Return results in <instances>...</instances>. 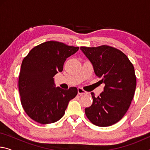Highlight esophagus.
Returning <instances> with one entry per match:
<instances>
[{
	"instance_id": "esophagus-1",
	"label": "esophagus",
	"mask_w": 150,
	"mask_h": 150,
	"mask_svg": "<svg viewBox=\"0 0 150 150\" xmlns=\"http://www.w3.org/2000/svg\"><path fill=\"white\" fill-rule=\"evenodd\" d=\"M77 91H78V94L79 95H87V92H86V91L83 90L82 88H80V87H79L77 88Z\"/></svg>"
}]
</instances>
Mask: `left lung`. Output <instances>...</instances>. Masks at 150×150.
<instances>
[{"label": "left lung", "instance_id": "8db88e82", "mask_svg": "<svg viewBox=\"0 0 150 150\" xmlns=\"http://www.w3.org/2000/svg\"><path fill=\"white\" fill-rule=\"evenodd\" d=\"M80 48L105 85L97 97L91 93L93 104L85 109V115L96 126L113 125L125 115L134 98L136 87L134 65L122 52L109 45Z\"/></svg>", "mask_w": 150, "mask_h": 150}]
</instances>
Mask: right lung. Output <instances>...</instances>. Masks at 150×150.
Instances as JSON below:
<instances>
[{"label":"right lung","instance_id":"right-lung-1","mask_svg":"<svg viewBox=\"0 0 150 150\" xmlns=\"http://www.w3.org/2000/svg\"><path fill=\"white\" fill-rule=\"evenodd\" d=\"M79 47L48 41L30 50L22 61L18 79L20 101L30 118L42 124L54 123L64 115L77 88L55 87L54 76L62 72L67 57Z\"/></svg>","mask_w":150,"mask_h":150}]
</instances>
